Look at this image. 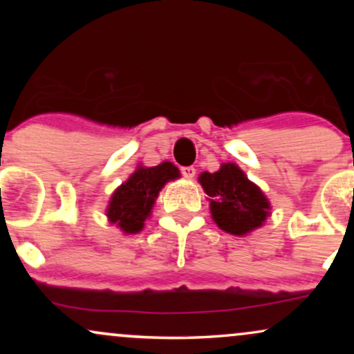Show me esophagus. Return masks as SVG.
<instances>
[{"instance_id":"esophagus-1","label":"esophagus","mask_w":354,"mask_h":354,"mask_svg":"<svg viewBox=\"0 0 354 354\" xmlns=\"http://www.w3.org/2000/svg\"><path fill=\"white\" fill-rule=\"evenodd\" d=\"M181 174L185 178H188V180H193L194 174H196V169L193 168V166H183L181 168Z\"/></svg>"}]
</instances>
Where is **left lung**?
<instances>
[{
    "instance_id": "left-lung-1",
    "label": "left lung",
    "mask_w": 354,
    "mask_h": 354,
    "mask_svg": "<svg viewBox=\"0 0 354 354\" xmlns=\"http://www.w3.org/2000/svg\"><path fill=\"white\" fill-rule=\"evenodd\" d=\"M200 183L209 196L211 218L226 233L245 236L270 216L265 193L234 163H223L216 173H201Z\"/></svg>"
}]
</instances>
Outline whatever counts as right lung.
<instances>
[{"label":"right lung","mask_w":354,"mask_h":354,"mask_svg":"<svg viewBox=\"0 0 354 354\" xmlns=\"http://www.w3.org/2000/svg\"><path fill=\"white\" fill-rule=\"evenodd\" d=\"M176 178H180V169L169 161L151 168L138 166L136 171L113 193L106 209L109 223L126 234L140 233L161 188Z\"/></svg>","instance_id":"add662e5"}]
</instances>
